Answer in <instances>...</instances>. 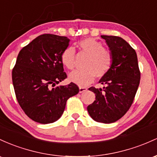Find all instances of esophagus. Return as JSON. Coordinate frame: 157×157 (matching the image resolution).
Listing matches in <instances>:
<instances>
[{"label":"esophagus","mask_w":157,"mask_h":157,"mask_svg":"<svg viewBox=\"0 0 157 157\" xmlns=\"http://www.w3.org/2000/svg\"><path fill=\"white\" fill-rule=\"evenodd\" d=\"M87 87H79V93H83L87 91Z\"/></svg>","instance_id":"1"}]
</instances>
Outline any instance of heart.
<instances>
[{
	"label": "heart",
	"mask_w": 157,
	"mask_h": 157,
	"mask_svg": "<svg viewBox=\"0 0 157 157\" xmlns=\"http://www.w3.org/2000/svg\"><path fill=\"white\" fill-rule=\"evenodd\" d=\"M78 46L81 50L89 56L85 64V69L77 70L69 75V79L79 86H87L97 77L105 76L110 71L113 64V56L109 50L104 49V45L92 38L80 40ZM61 62L67 69L72 70L75 67V50L69 47L61 54Z\"/></svg>",
	"instance_id": "obj_1"
}]
</instances>
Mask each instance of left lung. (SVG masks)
<instances>
[{
	"mask_svg": "<svg viewBox=\"0 0 157 157\" xmlns=\"http://www.w3.org/2000/svg\"><path fill=\"white\" fill-rule=\"evenodd\" d=\"M113 56L110 71L101 77L103 89L91 87L96 100L87 106V111L98 122H115L131 107L140 82V72L136 51L123 38L101 36Z\"/></svg>",
	"mask_w": 157,
	"mask_h": 157,
	"instance_id": "left-lung-1",
	"label": "left lung"
}]
</instances>
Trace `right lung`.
Segmentation results:
<instances>
[{"label": "right lung", "mask_w": 157, "mask_h": 157, "mask_svg": "<svg viewBox=\"0 0 157 157\" xmlns=\"http://www.w3.org/2000/svg\"><path fill=\"white\" fill-rule=\"evenodd\" d=\"M67 37L44 34L19 52L12 70V83L19 105L31 119L40 124L57 121L67 99L78 93L75 84L56 85L67 78L61 54Z\"/></svg>", "instance_id": "add662e5"}]
</instances>
